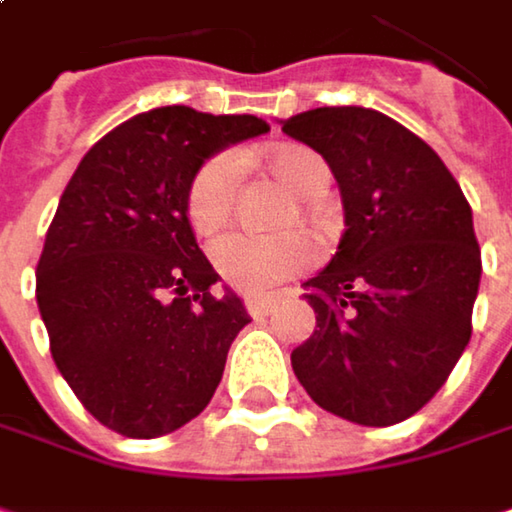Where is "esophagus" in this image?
Instances as JSON below:
<instances>
[{"mask_svg": "<svg viewBox=\"0 0 512 512\" xmlns=\"http://www.w3.org/2000/svg\"><path fill=\"white\" fill-rule=\"evenodd\" d=\"M272 305H275V302H272L269 296H249V299H246V308H249L252 317H266V314L272 311Z\"/></svg>", "mask_w": 512, "mask_h": 512, "instance_id": "esophagus-1", "label": "esophagus"}]
</instances>
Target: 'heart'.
Wrapping results in <instances>:
<instances>
[{"label":"heart","instance_id":"1","mask_svg":"<svg viewBox=\"0 0 512 512\" xmlns=\"http://www.w3.org/2000/svg\"><path fill=\"white\" fill-rule=\"evenodd\" d=\"M272 171L281 183H287L302 198H317L329 189L332 171L323 156L305 148H281L272 154ZM243 159L237 154H219L207 159L192 186H189V219L198 231L210 234L228 222L237 204ZM213 266L240 290L266 293L284 278L308 269L317 257L314 243L299 234H252V231H228L210 243Z\"/></svg>","mask_w":512,"mask_h":512}]
</instances>
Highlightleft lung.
Listing matches in <instances>:
<instances>
[{
  "label": "left lung",
  "mask_w": 512,
  "mask_h": 512,
  "mask_svg": "<svg viewBox=\"0 0 512 512\" xmlns=\"http://www.w3.org/2000/svg\"><path fill=\"white\" fill-rule=\"evenodd\" d=\"M281 130L326 159L347 225L305 281L317 329L290 353L293 373L344 421L400 424L433 400L471 338V207L439 154L376 109H308Z\"/></svg>",
  "instance_id": "obj_1"
}]
</instances>
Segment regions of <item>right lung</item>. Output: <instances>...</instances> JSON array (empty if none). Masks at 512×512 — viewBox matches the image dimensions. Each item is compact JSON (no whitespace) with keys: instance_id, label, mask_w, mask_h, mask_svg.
<instances>
[{"instance_id":"1","label":"right lung","mask_w":512,"mask_h":512,"mask_svg":"<svg viewBox=\"0 0 512 512\" xmlns=\"http://www.w3.org/2000/svg\"><path fill=\"white\" fill-rule=\"evenodd\" d=\"M269 133L255 115L159 106L106 133L61 192L38 260L55 367L109 430L156 439L210 403L246 323L198 249L189 186L219 151Z\"/></svg>"}]
</instances>
